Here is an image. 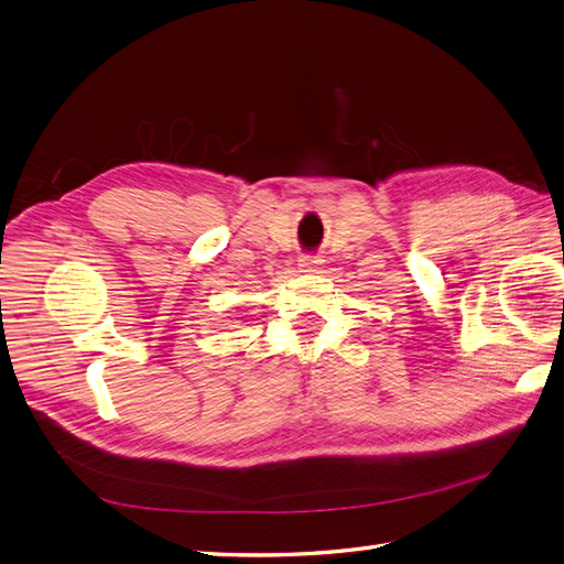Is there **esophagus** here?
I'll use <instances>...</instances> for the list:
<instances>
[{
  "instance_id": "1",
  "label": "esophagus",
  "mask_w": 564,
  "mask_h": 564,
  "mask_svg": "<svg viewBox=\"0 0 564 564\" xmlns=\"http://www.w3.org/2000/svg\"><path fill=\"white\" fill-rule=\"evenodd\" d=\"M299 265H301V270L311 272V270H317V268L322 265V259H319V256H311V253H305V256H301V259H299Z\"/></svg>"
}]
</instances>
